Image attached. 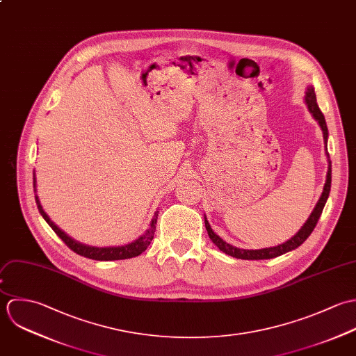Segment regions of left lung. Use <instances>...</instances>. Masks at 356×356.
<instances>
[{
  "label": "left lung",
  "instance_id": "obj_1",
  "mask_svg": "<svg viewBox=\"0 0 356 356\" xmlns=\"http://www.w3.org/2000/svg\"><path fill=\"white\" fill-rule=\"evenodd\" d=\"M304 103L307 104V108L308 111L311 113V115L314 117V120L319 124L321 129H322V134H323V142L326 144V155H327V173H326V181H325V186H323V191H322V195L319 198V201L316 202L312 213L309 214V217L307 218V221L304 222V225L297 231L296 235H293L289 241H286L284 243L278 245V246H273V248H264V249H239L236 246H232L229 243H227L225 241H222L209 224L207 216H205V227H207V231H208V235L209 238L212 239L214 245L221 250L224 252L225 254L228 256H232L235 259H242V260H267V259H274L277 256H281L284 253H287L290 250H294L296 248H298L309 235L311 232L314 231L322 211L325 208V204L329 198V193H330V186H332V161L329 158V152H327V136H329V132H327V125H326V121H325V117L322 114V111L319 110L318 107V103H316V95H315V90H314V86L312 85H308L307 86V90H305V96H304Z\"/></svg>",
  "mask_w": 356,
  "mask_h": 356
}]
</instances>
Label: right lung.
I'll use <instances>...</instances> for the list:
<instances>
[{"label":"right lung","instance_id":"obj_1","mask_svg":"<svg viewBox=\"0 0 356 356\" xmlns=\"http://www.w3.org/2000/svg\"><path fill=\"white\" fill-rule=\"evenodd\" d=\"M33 186H34V193H37V180H35V172H33ZM35 202L38 207V211L41 216L44 217V220L52 227V229L56 232V235L72 249V252H75L79 256L92 259V260H99V261H113V260H125V259H132L136 257L139 254H142L143 252L148 248V245L151 243L152 238H154V232H155V224H156V216L158 211L154 214L149 227L145 229V232L142 236H139L138 239H135L131 243L122 245V246H107V248H97V246H89L85 243H81L75 239H72V236H69L65 231H62L51 218L49 216L45 213V211L42 209V205L40 202L38 195L35 194Z\"/></svg>","mask_w":356,"mask_h":356}]
</instances>
